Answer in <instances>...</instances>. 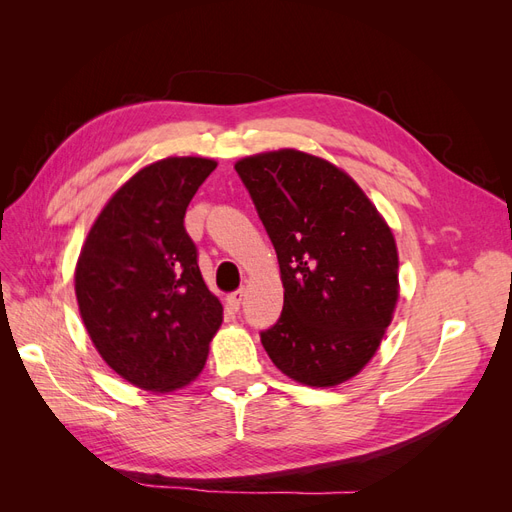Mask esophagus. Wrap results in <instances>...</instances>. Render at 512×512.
<instances>
[{"mask_svg": "<svg viewBox=\"0 0 512 512\" xmlns=\"http://www.w3.org/2000/svg\"><path fill=\"white\" fill-rule=\"evenodd\" d=\"M243 290H235V292H230L228 297H226V303H228V307L232 309V312H237V309L241 307V301H243Z\"/></svg>", "mask_w": 512, "mask_h": 512, "instance_id": "34e87169", "label": "esophagus"}]
</instances>
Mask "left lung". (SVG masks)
<instances>
[{"instance_id": "1", "label": "left lung", "mask_w": 512, "mask_h": 512, "mask_svg": "<svg viewBox=\"0 0 512 512\" xmlns=\"http://www.w3.org/2000/svg\"><path fill=\"white\" fill-rule=\"evenodd\" d=\"M235 168L280 262L284 309L260 333L269 359L314 389L361 374L399 301L391 226L346 170L312 153H254Z\"/></svg>"}]
</instances>
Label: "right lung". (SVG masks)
Instances as JSON below:
<instances>
[{
  "label": "right lung",
  "mask_w": 512,
  "mask_h": 512,
  "mask_svg": "<svg viewBox=\"0 0 512 512\" xmlns=\"http://www.w3.org/2000/svg\"><path fill=\"white\" fill-rule=\"evenodd\" d=\"M218 162L170 156L147 164L108 198L74 269L85 329L117 376L173 393L203 371L224 320L196 262L185 209Z\"/></svg>",
  "instance_id": "obj_1"
}]
</instances>
